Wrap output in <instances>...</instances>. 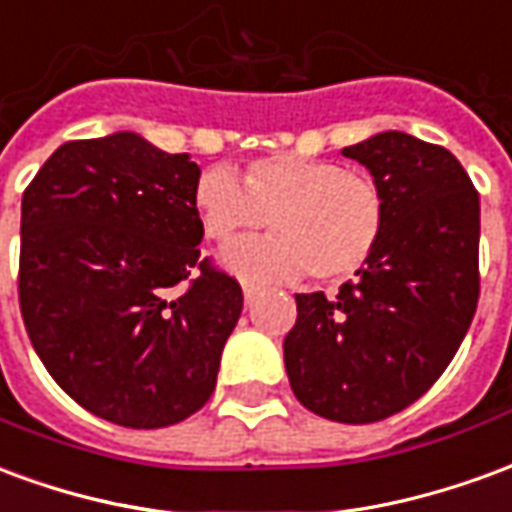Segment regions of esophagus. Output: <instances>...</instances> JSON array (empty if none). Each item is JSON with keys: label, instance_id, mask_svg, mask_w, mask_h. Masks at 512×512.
<instances>
[{"label": "esophagus", "instance_id": "34e87169", "mask_svg": "<svg viewBox=\"0 0 512 512\" xmlns=\"http://www.w3.org/2000/svg\"><path fill=\"white\" fill-rule=\"evenodd\" d=\"M241 290H244L246 304H252L257 293H260V288H257V285H252V282H241Z\"/></svg>", "mask_w": 512, "mask_h": 512}]
</instances>
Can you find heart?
I'll return each mask as SVG.
<instances>
[{"instance_id":"heart-1","label":"heart","mask_w":512,"mask_h":512,"mask_svg":"<svg viewBox=\"0 0 512 512\" xmlns=\"http://www.w3.org/2000/svg\"><path fill=\"white\" fill-rule=\"evenodd\" d=\"M194 205L216 244L271 219L277 233L222 252V266L252 282H290L307 268L321 282L351 277L376 255L386 230V197L376 180L293 153L252 161L244 183L224 167L202 172Z\"/></svg>"}]
</instances>
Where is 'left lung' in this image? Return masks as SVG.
I'll use <instances>...</instances> for the list:
<instances>
[{"mask_svg": "<svg viewBox=\"0 0 512 512\" xmlns=\"http://www.w3.org/2000/svg\"><path fill=\"white\" fill-rule=\"evenodd\" d=\"M343 156L384 191V238L334 299L296 293L299 315L282 348L301 406L365 425L425 395L469 332L480 194L450 150L403 131H381Z\"/></svg>", "mask_w": 512, "mask_h": 512, "instance_id": "1", "label": "left lung"}]
</instances>
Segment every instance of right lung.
Masks as SVG:
<instances>
[{
    "instance_id": "1",
    "label": "right lung",
    "mask_w": 512,
    "mask_h": 512,
    "mask_svg": "<svg viewBox=\"0 0 512 512\" xmlns=\"http://www.w3.org/2000/svg\"><path fill=\"white\" fill-rule=\"evenodd\" d=\"M197 180L189 153L115 131L57 147L21 200L32 348L79 406L123 428L200 411L244 310L241 285L200 263Z\"/></svg>"
}]
</instances>
